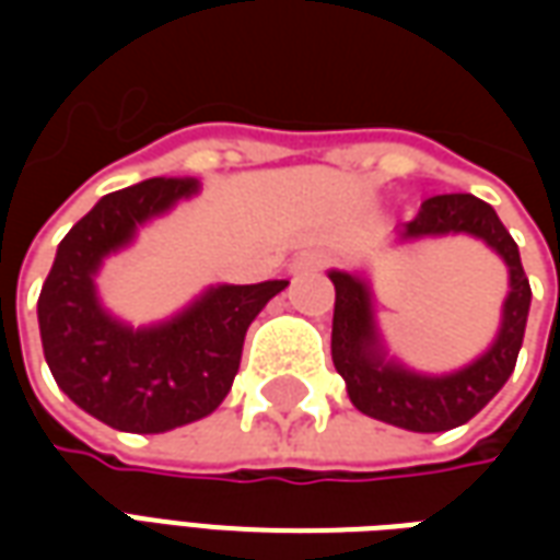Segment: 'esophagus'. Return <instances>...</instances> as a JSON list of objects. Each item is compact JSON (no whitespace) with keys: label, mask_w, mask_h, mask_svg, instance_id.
<instances>
[{"label":"esophagus","mask_w":560,"mask_h":560,"mask_svg":"<svg viewBox=\"0 0 560 560\" xmlns=\"http://www.w3.org/2000/svg\"><path fill=\"white\" fill-rule=\"evenodd\" d=\"M329 267V255H324V252H308V255L296 257L293 260V272L296 276H305V272H320V269Z\"/></svg>","instance_id":"34e87169"}]
</instances>
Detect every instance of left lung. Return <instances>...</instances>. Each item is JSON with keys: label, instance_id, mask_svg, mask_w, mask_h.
<instances>
[{"label": "left lung", "instance_id": "8db88e82", "mask_svg": "<svg viewBox=\"0 0 560 560\" xmlns=\"http://www.w3.org/2000/svg\"><path fill=\"white\" fill-rule=\"evenodd\" d=\"M434 233H474L492 245L510 267V296L504 303V324L492 351L456 375L420 377L387 363L377 351L375 324L369 291L348 272H329L336 284L332 312V363L348 384V396L357 411L375 420L399 425L408 432H446L468 422L494 399L506 377L516 369L518 348L525 339L530 308V284L518 245L506 231L498 212L474 195L429 197L417 219L405 224V236H434Z\"/></svg>", "mask_w": 560, "mask_h": 560}]
</instances>
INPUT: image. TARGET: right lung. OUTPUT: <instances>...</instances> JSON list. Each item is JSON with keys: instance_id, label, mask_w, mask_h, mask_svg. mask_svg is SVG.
I'll list each match as a JSON object with an SVG mask.
<instances>
[{"instance_id": "obj_1", "label": "right lung", "mask_w": 560, "mask_h": 560, "mask_svg": "<svg viewBox=\"0 0 560 560\" xmlns=\"http://www.w3.org/2000/svg\"><path fill=\"white\" fill-rule=\"evenodd\" d=\"M195 188L191 176H155L102 197L59 243L38 296L44 357L56 384L119 432L159 434L215 411L240 372L245 329L288 288V281L221 284L171 324L138 332L104 315L92 288L102 257Z\"/></svg>"}]
</instances>
